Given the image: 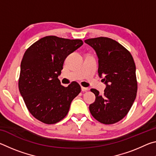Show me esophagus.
Wrapping results in <instances>:
<instances>
[{"label":"esophagus","mask_w":156,"mask_h":156,"mask_svg":"<svg viewBox=\"0 0 156 156\" xmlns=\"http://www.w3.org/2000/svg\"><path fill=\"white\" fill-rule=\"evenodd\" d=\"M81 89H82V91H88V90H89V89H88V88H87V87H81Z\"/></svg>","instance_id":"1"}]
</instances>
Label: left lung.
<instances>
[{
  "instance_id": "8db88e82",
  "label": "left lung",
  "mask_w": 156,
  "mask_h": 156,
  "mask_svg": "<svg viewBox=\"0 0 156 156\" xmlns=\"http://www.w3.org/2000/svg\"><path fill=\"white\" fill-rule=\"evenodd\" d=\"M93 47L98 58V75L106 84L103 95L91 89L96 96L89 111L98 122L112 125L125 117L138 90L136 65L131 53L117 41L107 37L84 41Z\"/></svg>"
}]
</instances>
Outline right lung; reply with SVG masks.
Wrapping results in <instances>:
<instances>
[{
  "mask_svg": "<svg viewBox=\"0 0 156 156\" xmlns=\"http://www.w3.org/2000/svg\"><path fill=\"white\" fill-rule=\"evenodd\" d=\"M83 44L80 39L49 36L36 41L25 52L18 88L29 112L41 122L52 125L62 120L71 102L81 91L77 83L61 85L58 76L67 56Z\"/></svg>",
  "mask_w": 156,
  "mask_h": 156,
  "instance_id": "1",
  "label": "right lung"
}]
</instances>
